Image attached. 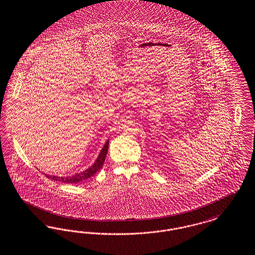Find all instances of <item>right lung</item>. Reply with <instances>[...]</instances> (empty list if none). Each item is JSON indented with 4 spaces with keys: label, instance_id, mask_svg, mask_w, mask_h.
<instances>
[{
    "label": "right lung",
    "instance_id": "right-lung-1",
    "mask_svg": "<svg viewBox=\"0 0 255 255\" xmlns=\"http://www.w3.org/2000/svg\"><path fill=\"white\" fill-rule=\"evenodd\" d=\"M108 147H109V139L104 144V146H103L100 154L98 155L96 161L92 164L88 169L82 171L81 173H75L71 176H58V175H52V174H47V173H44V174L46 175V177L50 178L54 181H61L63 183H80L85 179L90 178L98 171H100L102 169L103 163H104V160L106 158V154L108 152Z\"/></svg>",
    "mask_w": 255,
    "mask_h": 255
}]
</instances>
